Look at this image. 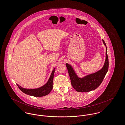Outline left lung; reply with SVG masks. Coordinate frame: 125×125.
<instances>
[{"label":"left lung","instance_id":"left-lung-1","mask_svg":"<svg viewBox=\"0 0 125 125\" xmlns=\"http://www.w3.org/2000/svg\"><path fill=\"white\" fill-rule=\"evenodd\" d=\"M103 43L106 46L105 42L103 40ZM106 59L103 68L96 72L88 75L83 78H79L72 67L69 64H66V67L69 72L71 83L72 87L78 92H88L96 89L102 83L106 74L108 67V57L106 51Z\"/></svg>","mask_w":125,"mask_h":125}]
</instances>
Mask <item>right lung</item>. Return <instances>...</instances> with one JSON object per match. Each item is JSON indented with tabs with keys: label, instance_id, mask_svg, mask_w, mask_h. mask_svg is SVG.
<instances>
[{
	"label": "right lung",
	"instance_id": "right-lung-1",
	"mask_svg": "<svg viewBox=\"0 0 125 125\" xmlns=\"http://www.w3.org/2000/svg\"><path fill=\"white\" fill-rule=\"evenodd\" d=\"M55 68L53 69L47 83L38 89H27L22 88L17 84L19 88L24 94L34 97H42L48 94L53 89V80L54 76Z\"/></svg>",
	"mask_w": 125,
	"mask_h": 125
}]
</instances>
